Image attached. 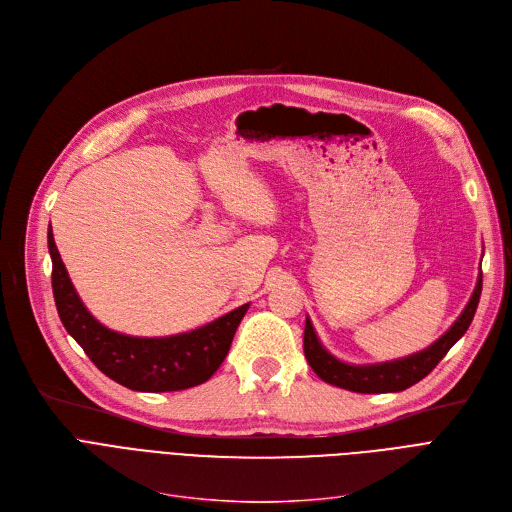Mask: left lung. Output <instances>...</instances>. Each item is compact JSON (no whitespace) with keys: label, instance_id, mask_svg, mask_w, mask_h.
Returning <instances> with one entry per match:
<instances>
[{"label":"left lung","instance_id":"8db88e82","mask_svg":"<svg viewBox=\"0 0 512 512\" xmlns=\"http://www.w3.org/2000/svg\"><path fill=\"white\" fill-rule=\"evenodd\" d=\"M479 297H481V274H479L473 297H471L469 305L465 307L463 315L456 319V324L438 342H434L432 346L425 348V351H421L413 357H407V359L382 363V365H367V367H355V365L340 363L338 359L328 355L324 351V346L319 344L309 319L305 324L303 351H305V357H307L311 369L319 375V378L328 384L338 386V388L361 392V394H382V392L407 390L413 384H417L419 380H423L427 373H432L434 367L450 351L452 344L467 332V328L473 321V315L477 311Z\"/></svg>","mask_w":512,"mask_h":512}]
</instances>
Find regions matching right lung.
<instances>
[{
  "label": "right lung",
  "mask_w": 512,
  "mask_h": 512,
  "mask_svg": "<svg viewBox=\"0 0 512 512\" xmlns=\"http://www.w3.org/2000/svg\"><path fill=\"white\" fill-rule=\"evenodd\" d=\"M51 288L68 334L83 346L99 371L137 392H174L207 382L224 363L234 332L249 305L215 319L199 330L170 338H134L107 330L80 303L60 259L51 226Z\"/></svg>",
  "instance_id": "right-lung-1"
}]
</instances>
